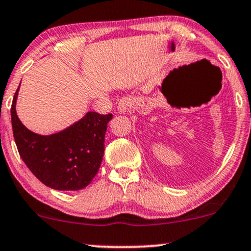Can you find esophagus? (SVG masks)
Masks as SVG:
<instances>
[{"label": "esophagus", "mask_w": 251, "mask_h": 251, "mask_svg": "<svg viewBox=\"0 0 251 251\" xmlns=\"http://www.w3.org/2000/svg\"><path fill=\"white\" fill-rule=\"evenodd\" d=\"M132 102H133V98L132 97H125V98L120 99V101L118 102V112L120 114L127 112L128 108L132 106Z\"/></svg>", "instance_id": "34e87169"}]
</instances>
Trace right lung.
<instances>
[{"label":"right lung","mask_w":251,"mask_h":251,"mask_svg":"<svg viewBox=\"0 0 251 251\" xmlns=\"http://www.w3.org/2000/svg\"><path fill=\"white\" fill-rule=\"evenodd\" d=\"M19 89L11 105V125L24 164L45 186L56 191H79L98 173L105 150V133L112 114L87 112L57 132L42 135L23 125L16 113Z\"/></svg>","instance_id":"add662e5"}]
</instances>
